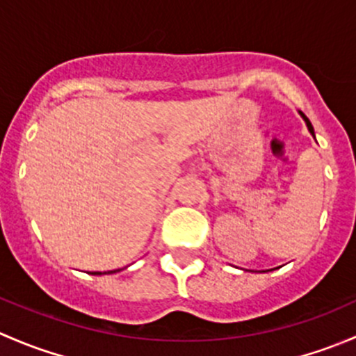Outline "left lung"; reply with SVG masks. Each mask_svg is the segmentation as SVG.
<instances>
[{
	"label": "left lung",
	"mask_w": 356,
	"mask_h": 356,
	"mask_svg": "<svg viewBox=\"0 0 356 356\" xmlns=\"http://www.w3.org/2000/svg\"><path fill=\"white\" fill-rule=\"evenodd\" d=\"M303 120H305V122H307V127H308V131H310V134H312V136H314V138H315V134H314V127H312L310 120H308V118H307V117H303Z\"/></svg>",
	"instance_id": "left-lung-1"
}]
</instances>
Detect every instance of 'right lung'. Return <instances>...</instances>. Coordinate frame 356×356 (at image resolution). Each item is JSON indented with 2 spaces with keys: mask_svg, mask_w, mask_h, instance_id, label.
I'll use <instances>...</instances> for the list:
<instances>
[{
  "mask_svg": "<svg viewBox=\"0 0 356 356\" xmlns=\"http://www.w3.org/2000/svg\"><path fill=\"white\" fill-rule=\"evenodd\" d=\"M115 272H120V270H110V272H105V274H115ZM95 275H102V272H98V274Z\"/></svg>",
  "mask_w": 356,
  "mask_h": 356,
  "instance_id": "add662e5",
  "label": "right lung"
}]
</instances>
